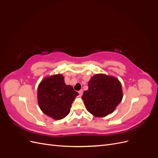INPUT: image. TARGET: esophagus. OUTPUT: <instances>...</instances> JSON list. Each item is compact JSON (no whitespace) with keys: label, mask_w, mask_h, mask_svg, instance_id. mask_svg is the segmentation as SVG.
<instances>
[{"label":"esophagus","mask_w":158,"mask_h":158,"mask_svg":"<svg viewBox=\"0 0 158 158\" xmlns=\"http://www.w3.org/2000/svg\"><path fill=\"white\" fill-rule=\"evenodd\" d=\"M78 94H79V95H80V96H82V94H83V90L82 89H81V90H80L79 92H78Z\"/></svg>","instance_id":"34e87169"}]
</instances>
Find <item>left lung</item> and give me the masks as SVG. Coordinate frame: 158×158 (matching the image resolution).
<instances>
[{
  "mask_svg": "<svg viewBox=\"0 0 158 158\" xmlns=\"http://www.w3.org/2000/svg\"><path fill=\"white\" fill-rule=\"evenodd\" d=\"M88 111L98 117L114 111L123 99L121 84L111 76L94 75L88 82V89L82 97Z\"/></svg>",
  "mask_w": 158,
  "mask_h": 158,
  "instance_id": "1",
  "label": "left lung"
}]
</instances>
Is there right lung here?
Segmentation results:
<instances>
[{
    "label": "right lung",
    "instance_id": "add662e5",
    "mask_svg": "<svg viewBox=\"0 0 158 158\" xmlns=\"http://www.w3.org/2000/svg\"><path fill=\"white\" fill-rule=\"evenodd\" d=\"M78 93L66 85L62 74L48 76L37 88L38 104L41 111L55 120H60L70 113L72 103Z\"/></svg>",
    "mask_w": 158,
    "mask_h": 158
}]
</instances>
